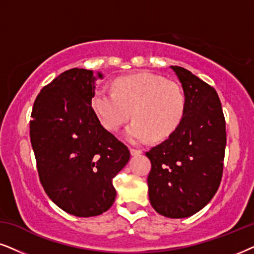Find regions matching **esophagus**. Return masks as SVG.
<instances>
[{
  "mask_svg": "<svg viewBox=\"0 0 254 254\" xmlns=\"http://www.w3.org/2000/svg\"><path fill=\"white\" fill-rule=\"evenodd\" d=\"M130 153L132 156H138V155H140V153H142V150H138V149H133V147H131L130 149Z\"/></svg>",
  "mask_w": 254,
  "mask_h": 254,
  "instance_id": "obj_1",
  "label": "esophagus"
}]
</instances>
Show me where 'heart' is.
<instances>
[{"mask_svg":"<svg viewBox=\"0 0 254 254\" xmlns=\"http://www.w3.org/2000/svg\"><path fill=\"white\" fill-rule=\"evenodd\" d=\"M91 107L105 129L117 131L131 117L133 121L124 136L131 143L162 139L181 123L185 96L181 86L162 77L140 72L125 76L114 83V91L98 89Z\"/></svg>","mask_w":254,"mask_h":254,"instance_id":"b5f03b06","label":"heart"}]
</instances>
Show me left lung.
<instances>
[{
	"instance_id": "left-lung-1",
	"label": "left lung",
	"mask_w": 254,
	"mask_h": 254,
	"mask_svg": "<svg viewBox=\"0 0 254 254\" xmlns=\"http://www.w3.org/2000/svg\"><path fill=\"white\" fill-rule=\"evenodd\" d=\"M185 96L181 123L146 152L152 207L168 218H188L210 203L219 188L226 130L216 90L182 66L171 65Z\"/></svg>"
}]
</instances>
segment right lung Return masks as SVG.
<instances>
[{
	"label": "right lung",
	"instance_id": "obj_1",
	"mask_svg": "<svg viewBox=\"0 0 254 254\" xmlns=\"http://www.w3.org/2000/svg\"><path fill=\"white\" fill-rule=\"evenodd\" d=\"M103 73L73 68L41 90L30 121V140L44 191L76 217L102 214L116 198L112 179L130 151L102 127L91 107Z\"/></svg>",
	"mask_w": 254,
	"mask_h": 254
}]
</instances>
